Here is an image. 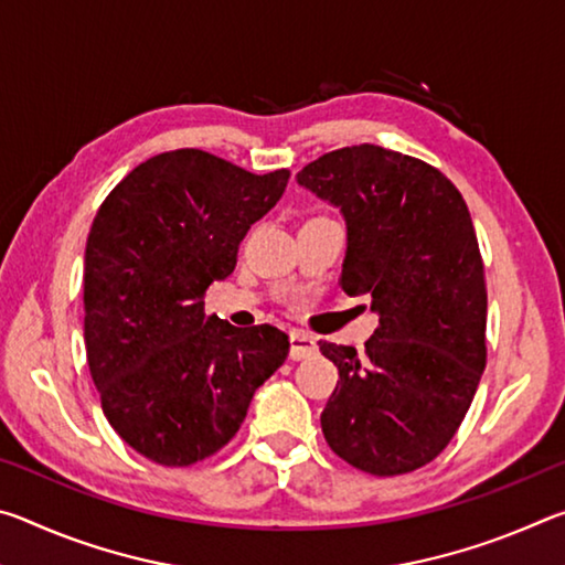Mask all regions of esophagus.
<instances>
[{"label": "esophagus", "instance_id": "34e87169", "mask_svg": "<svg viewBox=\"0 0 565 565\" xmlns=\"http://www.w3.org/2000/svg\"><path fill=\"white\" fill-rule=\"evenodd\" d=\"M319 351V347H317V339L313 337H309V333H303V331H294L291 333V359L294 361H301V359H309V356H313V353Z\"/></svg>", "mask_w": 565, "mask_h": 565}]
</instances>
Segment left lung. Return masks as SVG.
Here are the masks:
<instances>
[{
    "instance_id": "1",
    "label": "left lung",
    "mask_w": 565,
    "mask_h": 565,
    "mask_svg": "<svg viewBox=\"0 0 565 565\" xmlns=\"http://www.w3.org/2000/svg\"><path fill=\"white\" fill-rule=\"evenodd\" d=\"M296 181L341 209V289L369 296L379 327L361 353L319 341L339 369L321 414L331 451L398 476L444 451L486 366V281L461 191L436 167L384 147H343Z\"/></svg>"
}]
</instances>
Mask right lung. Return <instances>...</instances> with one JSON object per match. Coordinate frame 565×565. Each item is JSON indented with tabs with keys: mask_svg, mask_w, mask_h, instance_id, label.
I'll list each match as a JSON object with an SVG mask.
<instances>
[{
	"mask_svg": "<svg viewBox=\"0 0 565 565\" xmlns=\"http://www.w3.org/2000/svg\"><path fill=\"white\" fill-rule=\"evenodd\" d=\"M289 169L252 174L202 149L147 159L109 191L84 254V341L104 416L134 451L191 466L236 436L289 356L269 323L209 317L204 294L279 202Z\"/></svg>",
	"mask_w": 565,
	"mask_h": 565,
	"instance_id": "right-lung-1",
	"label": "right lung"
}]
</instances>
